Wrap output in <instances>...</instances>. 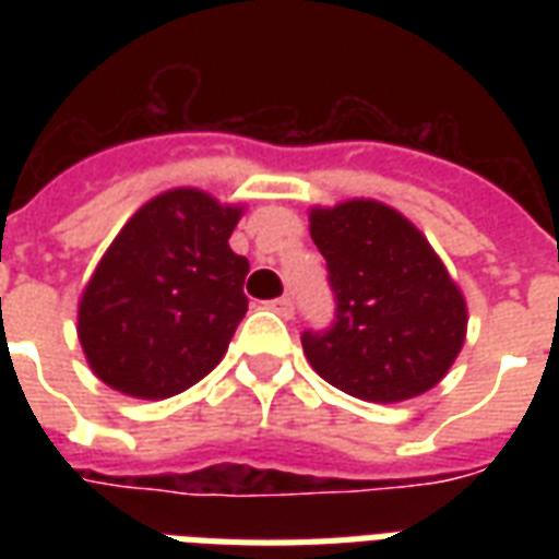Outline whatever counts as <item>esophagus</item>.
<instances>
[{
	"mask_svg": "<svg viewBox=\"0 0 559 559\" xmlns=\"http://www.w3.org/2000/svg\"><path fill=\"white\" fill-rule=\"evenodd\" d=\"M266 307H270V310H275L278 316H284V319H289V316H293V310H296V305H293V298L289 296L272 298V301H266Z\"/></svg>",
	"mask_w": 559,
	"mask_h": 559,
	"instance_id": "34e87169",
	"label": "esophagus"
}]
</instances>
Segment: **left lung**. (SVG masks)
<instances>
[{
  "label": "left lung",
  "mask_w": 559,
  "mask_h": 559,
  "mask_svg": "<svg viewBox=\"0 0 559 559\" xmlns=\"http://www.w3.org/2000/svg\"><path fill=\"white\" fill-rule=\"evenodd\" d=\"M310 237L336 296V322L301 333L313 371L368 403L438 385L467 336V305L429 240L377 200L313 209Z\"/></svg>",
  "instance_id": "1"
}]
</instances>
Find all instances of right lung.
Returning a JSON list of instances; mask_svg holds the SVG:
<instances>
[{"mask_svg": "<svg viewBox=\"0 0 559 559\" xmlns=\"http://www.w3.org/2000/svg\"><path fill=\"white\" fill-rule=\"evenodd\" d=\"M240 214L205 191L174 188L127 219L78 305V336L98 380L165 400L217 366L249 307V261L228 246Z\"/></svg>", "mask_w": 559, "mask_h": 559, "instance_id": "obj_1", "label": "right lung"}]
</instances>
